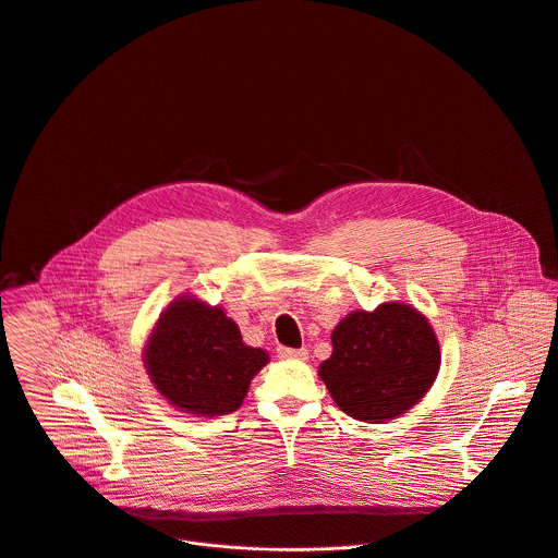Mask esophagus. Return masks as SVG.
Wrapping results in <instances>:
<instances>
[{
	"instance_id": "obj_1",
	"label": "esophagus",
	"mask_w": 558,
	"mask_h": 558,
	"mask_svg": "<svg viewBox=\"0 0 558 558\" xmlns=\"http://www.w3.org/2000/svg\"><path fill=\"white\" fill-rule=\"evenodd\" d=\"M278 356L280 359H289V361H307L310 351L305 347L293 349V347H278Z\"/></svg>"
}]
</instances>
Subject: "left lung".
<instances>
[{"mask_svg":"<svg viewBox=\"0 0 558 558\" xmlns=\"http://www.w3.org/2000/svg\"><path fill=\"white\" fill-rule=\"evenodd\" d=\"M333 351L318 376L351 418L385 423L429 391L440 369V347L429 320L402 302L351 312L331 333Z\"/></svg>","mask_w":558,"mask_h":558,"instance_id":"8db88e82","label":"left lung"}]
</instances>
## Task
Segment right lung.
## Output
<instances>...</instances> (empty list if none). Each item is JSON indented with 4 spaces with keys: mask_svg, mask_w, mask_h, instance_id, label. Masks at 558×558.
Segmentation results:
<instances>
[{
    "mask_svg": "<svg viewBox=\"0 0 558 558\" xmlns=\"http://www.w3.org/2000/svg\"><path fill=\"white\" fill-rule=\"evenodd\" d=\"M267 363L269 353L244 344L220 307L193 295L171 302L144 347L154 387L175 410L207 418L235 412Z\"/></svg>",
    "mask_w": 558,
    "mask_h": 558,
    "instance_id": "right-lung-1",
    "label": "right lung"
}]
</instances>
